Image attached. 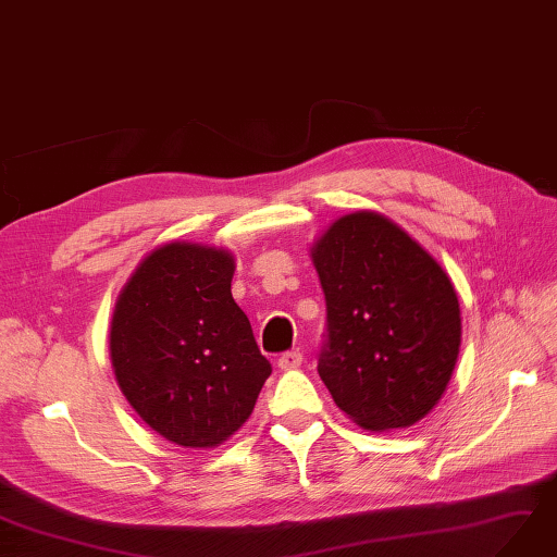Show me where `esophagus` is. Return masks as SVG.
I'll list each match as a JSON object with an SVG mask.
<instances>
[{
  "instance_id": "esophagus-1",
  "label": "esophagus",
  "mask_w": 557,
  "mask_h": 557,
  "mask_svg": "<svg viewBox=\"0 0 557 557\" xmlns=\"http://www.w3.org/2000/svg\"><path fill=\"white\" fill-rule=\"evenodd\" d=\"M302 366V354L299 351H285L278 356V368L281 370H297Z\"/></svg>"
}]
</instances>
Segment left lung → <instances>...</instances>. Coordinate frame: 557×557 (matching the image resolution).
Instances as JSON below:
<instances>
[{"instance_id": "8db88e82", "label": "left lung", "mask_w": 557, "mask_h": 557, "mask_svg": "<svg viewBox=\"0 0 557 557\" xmlns=\"http://www.w3.org/2000/svg\"><path fill=\"white\" fill-rule=\"evenodd\" d=\"M327 327L319 374L368 431L412 426L441 400L459 356L461 315L443 267L396 222L356 210L311 246Z\"/></svg>"}]
</instances>
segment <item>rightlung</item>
Here are the masks:
<instances>
[{
  "label": "right lung",
  "instance_id": "1",
  "mask_svg": "<svg viewBox=\"0 0 557 557\" xmlns=\"http://www.w3.org/2000/svg\"><path fill=\"white\" fill-rule=\"evenodd\" d=\"M230 250L171 242L119 293L110 356L119 388L163 438L218 447L246 424L272 366L232 297Z\"/></svg>",
  "mask_w": 557,
  "mask_h": 557
}]
</instances>
